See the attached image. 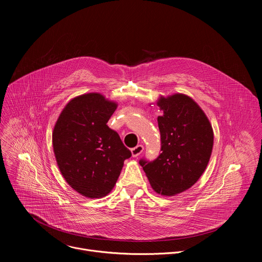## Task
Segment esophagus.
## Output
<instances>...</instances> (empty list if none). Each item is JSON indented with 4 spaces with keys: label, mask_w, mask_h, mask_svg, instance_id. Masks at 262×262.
<instances>
[{
    "label": "esophagus",
    "mask_w": 262,
    "mask_h": 262,
    "mask_svg": "<svg viewBox=\"0 0 262 262\" xmlns=\"http://www.w3.org/2000/svg\"><path fill=\"white\" fill-rule=\"evenodd\" d=\"M144 150V146L143 145H137L136 147L132 148V155L134 158H138Z\"/></svg>",
    "instance_id": "obj_1"
}]
</instances>
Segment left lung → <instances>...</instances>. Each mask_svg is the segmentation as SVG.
Listing matches in <instances>:
<instances>
[{"label": "left lung", "instance_id": "1", "mask_svg": "<svg viewBox=\"0 0 262 262\" xmlns=\"http://www.w3.org/2000/svg\"><path fill=\"white\" fill-rule=\"evenodd\" d=\"M158 117L161 154L154 161L142 158L143 167L152 189L172 196L188 190L200 178L209 162L213 133L200 106L189 96L174 94L162 97Z\"/></svg>", "mask_w": 262, "mask_h": 262}]
</instances>
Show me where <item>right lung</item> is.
<instances>
[{
	"instance_id": "add662e5",
	"label": "right lung",
	"mask_w": 262,
	"mask_h": 262,
	"mask_svg": "<svg viewBox=\"0 0 262 262\" xmlns=\"http://www.w3.org/2000/svg\"><path fill=\"white\" fill-rule=\"evenodd\" d=\"M117 107L98 93L71 99L53 133L59 169L73 190L88 198L107 195L132 157L119 135L107 126Z\"/></svg>"
}]
</instances>
